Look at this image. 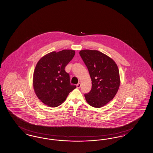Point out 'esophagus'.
I'll list each match as a JSON object with an SVG mask.
<instances>
[{
    "mask_svg": "<svg viewBox=\"0 0 153 153\" xmlns=\"http://www.w3.org/2000/svg\"><path fill=\"white\" fill-rule=\"evenodd\" d=\"M81 86V84H80V83H79V84H77V85H76V87H77V89H79V88H80Z\"/></svg>",
    "mask_w": 153,
    "mask_h": 153,
    "instance_id": "obj_1",
    "label": "esophagus"
}]
</instances>
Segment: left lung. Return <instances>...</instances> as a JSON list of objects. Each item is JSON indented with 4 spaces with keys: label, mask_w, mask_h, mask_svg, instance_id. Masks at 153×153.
<instances>
[{
    "label": "left lung",
    "mask_w": 153,
    "mask_h": 153,
    "mask_svg": "<svg viewBox=\"0 0 153 153\" xmlns=\"http://www.w3.org/2000/svg\"><path fill=\"white\" fill-rule=\"evenodd\" d=\"M79 53L92 79V89L85 94L86 101L93 107L101 108L118 92L121 82L118 67L111 58L97 50L84 49Z\"/></svg>",
    "instance_id": "8db88e82"
}]
</instances>
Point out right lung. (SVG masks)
Masks as SVG:
<instances>
[{"label":"right lung","instance_id":"add662e5","mask_svg":"<svg viewBox=\"0 0 153 153\" xmlns=\"http://www.w3.org/2000/svg\"><path fill=\"white\" fill-rule=\"evenodd\" d=\"M75 51L64 49L44 55L37 63L33 72V87L38 98L49 107H57L64 102L76 85H71L65 67Z\"/></svg>","mask_w":153,"mask_h":153}]
</instances>
